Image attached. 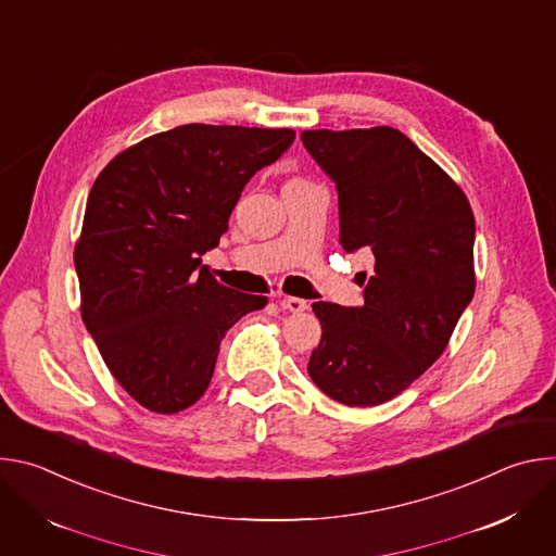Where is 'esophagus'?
I'll list each match as a JSON object with an SVG mask.
<instances>
[{
  "mask_svg": "<svg viewBox=\"0 0 556 556\" xmlns=\"http://www.w3.org/2000/svg\"><path fill=\"white\" fill-rule=\"evenodd\" d=\"M279 303H281V307H286V309H290V312H294V314L307 309V301H305V299H299V296H283Z\"/></svg>",
  "mask_w": 556,
  "mask_h": 556,
  "instance_id": "34e87169",
  "label": "esophagus"
}]
</instances>
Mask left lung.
<instances>
[{"label":"left lung","mask_w":556,"mask_h":556,"mask_svg":"<svg viewBox=\"0 0 556 556\" xmlns=\"http://www.w3.org/2000/svg\"><path fill=\"white\" fill-rule=\"evenodd\" d=\"M303 147L339 191V242L367 249L363 305L316 301L324 334L307 374L348 407L391 401L444 352L475 292L464 191L403 131L312 129Z\"/></svg>","instance_id":"obj_1"}]
</instances>
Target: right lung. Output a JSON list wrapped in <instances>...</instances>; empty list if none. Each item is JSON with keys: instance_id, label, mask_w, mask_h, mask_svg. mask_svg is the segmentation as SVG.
Masks as SVG:
<instances>
[{"instance_id": "add662e5", "label": "right lung", "mask_w": 556, "mask_h": 556, "mask_svg": "<svg viewBox=\"0 0 556 556\" xmlns=\"http://www.w3.org/2000/svg\"><path fill=\"white\" fill-rule=\"evenodd\" d=\"M292 140V129L189 123L125 149L97 178L74 251L81 314L144 409L178 414L200 401L224 334L266 305L217 283L202 255Z\"/></svg>"}]
</instances>
